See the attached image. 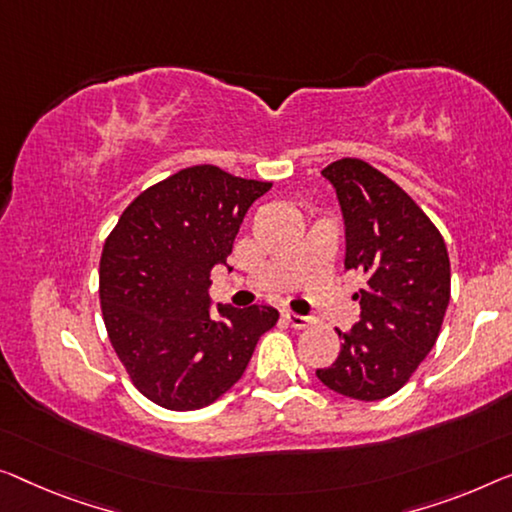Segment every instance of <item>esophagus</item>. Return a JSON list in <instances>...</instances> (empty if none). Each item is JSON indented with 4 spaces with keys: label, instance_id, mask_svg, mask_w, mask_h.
Instances as JSON below:
<instances>
[{
    "label": "esophagus",
    "instance_id": "1",
    "mask_svg": "<svg viewBox=\"0 0 512 512\" xmlns=\"http://www.w3.org/2000/svg\"><path fill=\"white\" fill-rule=\"evenodd\" d=\"M285 322L289 326H294V329H308V326L315 324V319L312 317H305V315H296V312H285Z\"/></svg>",
    "mask_w": 512,
    "mask_h": 512
}]
</instances>
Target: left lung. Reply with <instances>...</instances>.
Returning a JSON list of instances; mask_svg holds the SVG:
<instances>
[{
    "label": "left lung",
    "mask_w": 512,
    "mask_h": 512,
    "mask_svg": "<svg viewBox=\"0 0 512 512\" xmlns=\"http://www.w3.org/2000/svg\"><path fill=\"white\" fill-rule=\"evenodd\" d=\"M322 177L345 223V271L361 273L358 322L317 377L354 400H384L407 384L439 338L451 301L446 243L421 207L375 167L335 160Z\"/></svg>",
    "instance_id": "left-lung-1"
}]
</instances>
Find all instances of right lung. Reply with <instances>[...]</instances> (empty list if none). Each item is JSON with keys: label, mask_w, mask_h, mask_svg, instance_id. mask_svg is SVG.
I'll return each mask as SVG.
<instances>
[{"label": "right lung", "mask_w": 512, "mask_h": 512, "mask_svg": "<svg viewBox=\"0 0 512 512\" xmlns=\"http://www.w3.org/2000/svg\"><path fill=\"white\" fill-rule=\"evenodd\" d=\"M269 188L216 165L188 167L137 195L105 241V329L137 391L160 407L218 400L278 322L271 305L213 310L209 296L211 269L227 266L243 216Z\"/></svg>", "instance_id": "right-lung-1"}]
</instances>
